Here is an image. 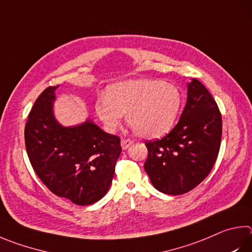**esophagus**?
Here are the masks:
<instances>
[{
	"instance_id": "obj_1",
	"label": "esophagus",
	"mask_w": 252,
	"mask_h": 252,
	"mask_svg": "<svg viewBox=\"0 0 252 252\" xmlns=\"http://www.w3.org/2000/svg\"><path fill=\"white\" fill-rule=\"evenodd\" d=\"M132 143H133V141H131L129 139H122L121 140V148H122V150H126Z\"/></svg>"
}]
</instances>
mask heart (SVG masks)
I'll list each match as a JSON object with an SVG mask.
<instances>
[{"label": "heart", "mask_w": 252, "mask_h": 252, "mask_svg": "<svg viewBox=\"0 0 252 252\" xmlns=\"http://www.w3.org/2000/svg\"><path fill=\"white\" fill-rule=\"evenodd\" d=\"M183 106V94L176 85L159 79H130L108 87L107 97L98 98L94 110L109 132L127 123L142 138L167 134L176 123Z\"/></svg>", "instance_id": "heart-1"}]
</instances>
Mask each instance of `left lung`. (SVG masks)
Returning a JSON list of instances; mask_svg holds the SVG:
<instances>
[{"instance_id":"1","label":"left lung","mask_w":252,"mask_h":252,"mask_svg":"<svg viewBox=\"0 0 252 252\" xmlns=\"http://www.w3.org/2000/svg\"><path fill=\"white\" fill-rule=\"evenodd\" d=\"M221 141V114L212 94L197 79L187 84L184 110L174 129L161 140L145 143L144 170L158 190L187 193L212 171Z\"/></svg>"}]
</instances>
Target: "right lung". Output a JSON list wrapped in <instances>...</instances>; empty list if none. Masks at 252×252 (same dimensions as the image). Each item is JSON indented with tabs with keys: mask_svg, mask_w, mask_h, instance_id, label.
<instances>
[{
	"mask_svg": "<svg viewBox=\"0 0 252 252\" xmlns=\"http://www.w3.org/2000/svg\"><path fill=\"white\" fill-rule=\"evenodd\" d=\"M57 87L36 99L25 126V145L35 173L50 191L76 205H91L110 189L120 139L93 119L65 126L55 117Z\"/></svg>",
	"mask_w": 252,
	"mask_h": 252,
	"instance_id": "obj_1",
	"label": "right lung"
}]
</instances>
